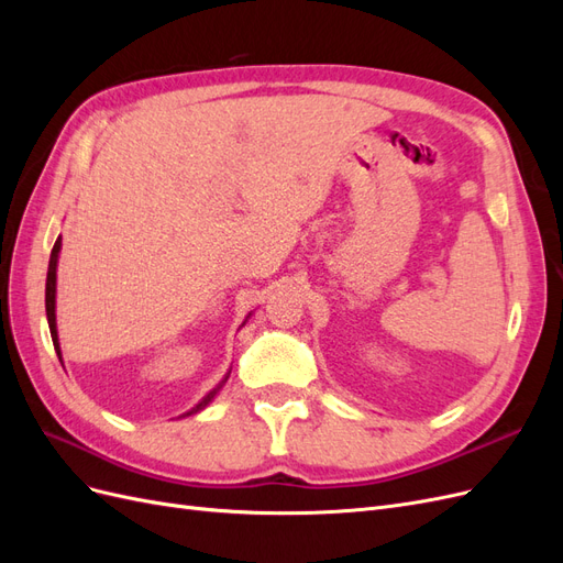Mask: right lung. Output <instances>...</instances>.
<instances>
[{"instance_id":"obj_1","label":"right lung","mask_w":563,"mask_h":563,"mask_svg":"<svg viewBox=\"0 0 563 563\" xmlns=\"http://www.w3.org/2000/svg\"><path fill=\"white\" fill-rule=\"evenodd\" d=\"M58 251H60V236L56 240L54 249H51V261H48V272H46V319H48V329H51V338H54V347L58 352V360H60V347H58V333H56V263H58ZM220 391V387L211 389L207 397H203L190 413L185 416H192L197 411H201L203 406H207L216 395Z\"/></svg>"}]
</instances>
